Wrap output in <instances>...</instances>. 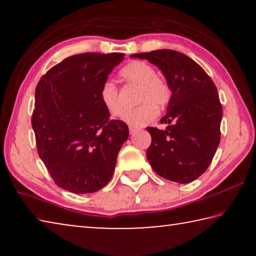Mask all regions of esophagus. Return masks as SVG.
<instances>
[{
  "mask_svg": "<svg viewBox=\"0 0 256 256\" xmlns=\"http://www.w3.org/2000/svg\"><path fill=\"white\" fill-rule=\"evenodd\" d=\"M136 131H138V130H136V128H132V126H130V134H132V136H133V134L136 133Z\"/></svg>",
  "mask_w": 256,
  "mask_h": 256,
  "instance_id": "obj_1",
  "label": "esophagus"
}]
</instances>
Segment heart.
<instances>
[{
    "instance_id": "b5f03b06",
    "label": "heart",
    "mask_w": 256,
    "mask_h": 256,
    "mask_svg": "<svg viewBox=\"0 0 256 256\" xmlns=\"http://www.w3.org/2000/svg\"><path fill=\"white\" fill-rule=\"evenodd\" d=\"M156 70L150 64L142 60H134L125 66L120 73V79L128 84L138 86V107L124 112L122 120L134 128L144 126L157 116V108L164 107L170 102V90L167 84L156 76ZM99 98L102 106L110 116H120L123 112L118 89L112 81L104 82L99 90Z\"/></svg>"
}]
</instances>
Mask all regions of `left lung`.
I'll list each match as a JSON object with an SVG mask.
<instances>
[{"instance_id":"1","label":"left lung","mask_w":256,"mask_h":256,"mask_svg":"<svg viewBox=\"0 0 256 256\" xmlns=\"http://www.w3.org/2000/svg\"><path fill=\"white\" fill-rule=\"evenodd\" d=\"M131 58L154 64L172 92L160 120L168 124L166 130L146 128L152 138L148 162L164 178L190 183L206 170L220 142L222 107L214 81L196 60L176 50H158Z\"/></svg>"}]
</instances>
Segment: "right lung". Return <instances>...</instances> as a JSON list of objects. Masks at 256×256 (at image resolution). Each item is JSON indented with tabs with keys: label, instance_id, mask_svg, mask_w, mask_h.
<instances>
[{
	"label": "right lung",
	"instance_id": "add662e5",
	"mask_svg": "<svg viewBox=\"0 0 256 256\" xmlns=\"http://www.w3.org/2000/svg\"><path fill=\"white\" fill-rule=\"evenodd\" d=\"M122 53H84L56 64L38 82L32 124L37 151L55 184L76 194L97 192L114 174L128 138L99 98Z\"/></svg>",
	"mask_w": 256,
	"mask_h": 256
}]
</instances>
